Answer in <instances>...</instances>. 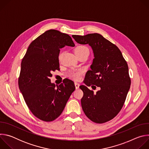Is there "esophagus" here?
Instances as JSON below:
<instances>
[{
  "instance_id": "1",
  "label": "esophagus",
  "mask_w": 149,
  "mask_h": 149,
  "mask_svg": "<svg viewBox=\"0 0 149 149\" xmlns=\"http://www.w3.org/2000/svg\"><path fill=\"white\" fill-rule=\"evenodd\" d=\"M75 87L76 89H78L79 87V84L77 83V82H75Z\"/></svg>"
}]
</instances>
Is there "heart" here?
Wrapping results in <instances>:
<instances>
[{
  "instance_id": "1",
  "label": "heart",
  "mask_w": 149,
  "mask_h": 149,
  "mask_svg": "<svg viewBox=\"0 0 149 149\" xmlns=\"http://www.w3.org/2000/svg\"><path fill=\"white\" fill-rule=\"evenodd\" d=\"M89 52L88 49L84 46H79L78 47H77L75 49V54H82V53H84V52ZM82 74V71H75V72H70L68 74V76L75 80H78L80 78L81 75Z\"/></svg>"
}]
</instances>
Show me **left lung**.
<instances>
[{"mask_svg":"<svg viewBox=\"0 0 149 149\" xmlns=\"http://www.w3.org/2000/svg\"><path fill=\"white\" fill-rule=\"evenodd\" d=\"M77 43L88 44L94 54L91 70L84 81L86 86L79 88L84 93L81 102L86 116L96 123L107 122L120 112L131 84L128 65L114 44L99 33L72 35ZM93 84L100 87L96 93L87 86Z\"/></svg>","mask_w":149,"mask_h":149,"instance_id":"obj_1","label":"left lung"}]
</instances>
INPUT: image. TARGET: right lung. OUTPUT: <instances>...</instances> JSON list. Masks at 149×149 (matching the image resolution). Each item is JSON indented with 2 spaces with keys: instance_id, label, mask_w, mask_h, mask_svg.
<instances>
[{
  "instance_id": "add662e5",
  "label": "right lung",
  "mask_w": 149,
  "mask_h": 149,
  "mask_svg": "<svg viewBox=\"0 0 149 149\" xmlns=\"http://www.w3.org/2000/svg\"><path fill=\"white\" fill-rule=\"evenodd\" d=\"M65 46H75L70 35L55 29L47 31L31 42L21 62L19 90L33 114L45 121L61 115L75 90L70 79L58 86L49 79L52 71L59 70V51Z\"/></svg>"
}]
</instances>
